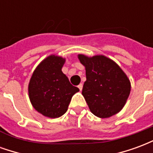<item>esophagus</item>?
I'll list each match as a JSON object with an SVG mask.
<instances>
[{"label": "esophagus", "mask_w": 153, "mask_h": 153, "mask_svg": "<svg viewBox=\"0 0 153 153\" xmlns=\"http://www.w3.org/2000/svg\"><path fill=\"white\" fill-rule=\"evenodd\" d=\"M78 88H79L80 91H82V89H83V84H82V83H80L79 85V86H78Z\"/></svg>", "instance_id": "obj_1"}]
</instances>
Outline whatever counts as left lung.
Instances as JSON below:
<instances>
[{
	"mask_svg": "<svg viewBox=\"0 0 153 153\" xmlns=\"http://www.w3.org/2000/svg\"><path fill=\"white\" fill-rule=\"evenodd\" d=\"M78 58L85 66L87 79L82 94L91 112L99 118H108L120 111L131 90L125 72L105 56L79 54Z\"/></svg>",
	"mask_w": 153,
	"mask_h": 153,
	"instance_id": "left-lung-1",
	"label": "left lung"
}]
</instances>
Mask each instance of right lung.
Segmentation results:
<instances>
[{"mask_svg": "<svg viewBox=\"0 0 153 153\" xmlns=\"http://www.w3.org/2000/svg\"><path fill=\"white\" fill-rule=\"evenodd\" d=\"M65 59L51 55L35 69L28 83V96L34 109L44 116L58 118L68 110L74 94L79 92L62 72Z\"/></svg>", "mask_w": 153, "mask_h": 153, "instance_id": "right-lung-1", "label": "right lung"}]
</instances>
